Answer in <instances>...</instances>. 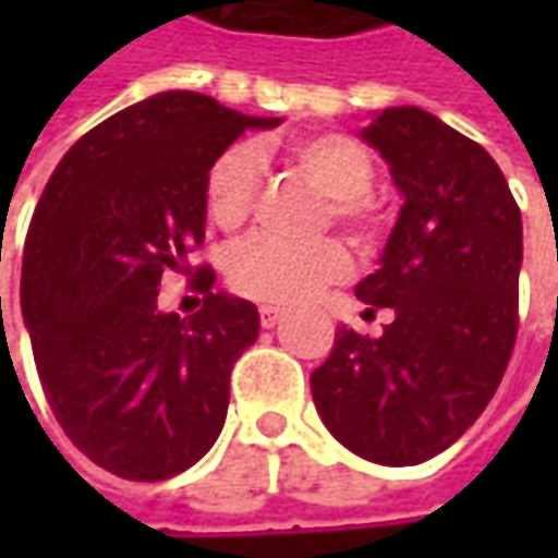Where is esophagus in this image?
Here are the masks:
<instances>
[{"label":"esophagus","instance_id":"1","mask_svg":"<svg viewBox=\"0 0 558 558\" xmlns=\"http://www.w3.org/2000/svg\"><path fill=\"white\" fill-rule=\"evenodd\" d=\"M282 316H286V311H279V307H272V304H264V307H260V326H264V329H272V326L282 323Z\"/></svg>","mask_w":558,"mask_h":558}]
</instances>
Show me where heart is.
Wrapping results in <instances>:
<instances>
[{
    "instance_id": "b5f03b06",
    "label": "heart",
    "mask_w": 558,
    "mask_h": 558,
    "mask_svg": "<svg viewBox=\"0 0 558 558\" xmlns=\"http://www.w3.org/2000/svg\"><path fill=\"white\" fill-rule=\"evenodd\" d=\"M291 163L329 195V214L356 242H369L378 217L369 202L373 158L369 151L341 133H319L289 142ZM260 195V161L254 148L232 145L207 170V214L223 232H239L251 220ZM229 286L264 304H301L319 289L332 286L351 272L348 251L332 242L291 245L269 235H254L229 257Z\"/></svg>"
}]
</instances>
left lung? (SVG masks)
<instances>
[{
  "instance_id": "8db88e82",
  "label": "left lung",
  "mask_w": 558,
  "mask_h": 558,
  "mask_svg": "<svg viewBox=\"0 0 558 558\" xmlns=\"http://www.w3.org/2000/svg\"><path fill=\"white\" fill-rule=\"evenodd\" d=\"M360 140L403 207L356 298L391 307L378 338L341 326L311 375L316 413L351 453L381 465L438 457L482 416L519 329L522 214L478 142L413 108H385Z\"/></svg>"
}]
</instances>
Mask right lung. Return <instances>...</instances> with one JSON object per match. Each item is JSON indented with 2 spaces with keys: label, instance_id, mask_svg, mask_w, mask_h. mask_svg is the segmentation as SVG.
I'll list each match as a JSON object with an SVG mask.
<instances>
[{
  "label": "right lung",
  "instance_id": "obj_1",
  "mask_svg": "<svg viewBox=\"0 0 558 558\" xmlns=\"http://www.w3.org/2000/svg\"><path fill=\"white\" fill-rule=\"evenodd\" d=\"M254 118L170 89L89 130L54 167L24 242L21 313L58 425L130 482H163L214 447L229 373L260 332L257 307L210 291L195 316L158 307L167 272L204 242L207 170Z\"/></svg>",
  "mask_w": 558,
  "mask_h": 558
}]
</instances>
